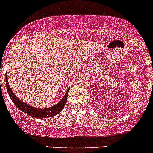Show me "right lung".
I'll return each instance as SVG.
<instances>
[{"instance_id": "obj_1", "label": "right lung", "mask_w": 153, "mask_h": 153, "mask_svg": "<svg viewBox=\"0 0 153 153\" xmlns=\"http://www.w3.org/2000/svg\"><path fill=\"white\" fill-rule=\"evenodd\" d=\"M6 86L8 94H9L10 97L12 102L14 103L15 105L19 108L21 111L24 112L26 114H29V116L36 117V118H48V117H51L53 116H55L58 114L64 108L66 102H67V96H68V92H69L70 88L67 90L65 95L64 97L61 99L57 104L52 107L47 108H37L33 107V106L29 105L26 104V102L21 101L19 98L16 97V96L13 92L12 89H10V86L9 85V82L7 79V75L6 74Z\"/></svg>"}]
</instances>
